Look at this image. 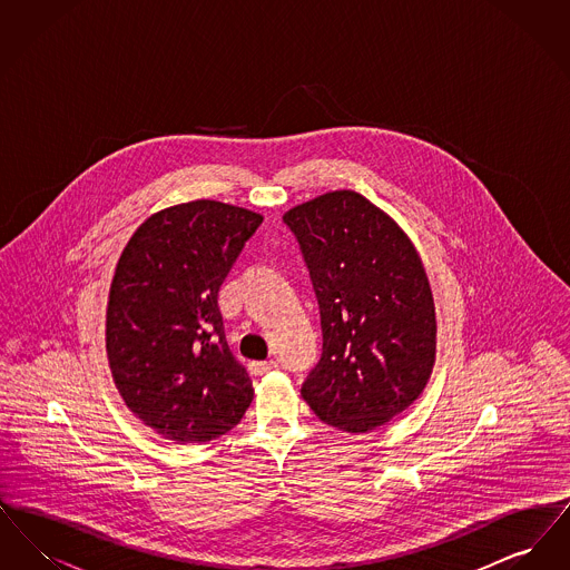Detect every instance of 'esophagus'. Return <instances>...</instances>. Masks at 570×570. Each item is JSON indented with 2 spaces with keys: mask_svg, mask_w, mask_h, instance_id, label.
<instances>
[{
  "mask_svg": "<svg viewBox=\"0 0 570 570\" xmlns=\"http://www.w3.org/2000/svg\"><path fill=\"white\" fill-rule=\"evenodd\" d=\"M275 367H277L275 361H252V363H249V372H252L254 376H263V374L272 372Z\"/></svg>",
  "mask_w": 570,
  "mask_h": 570,
  "instance_id": "1",
  "label": "esophagus"
}]
</instances>
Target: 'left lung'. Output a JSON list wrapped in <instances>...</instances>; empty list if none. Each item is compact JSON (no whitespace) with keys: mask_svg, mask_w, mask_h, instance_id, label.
Wrapping results in <instances>:
<instances>
[{"mask_svg":"<svg viewBox=\"0 0 570 570\" xmlns=\"http://www.w3.org/2000/svg\"><path fill=\"white\" fill-rule=\"evenodd\" d=\"M321 305L323 356L301 386L326 425L367 434L423 393L435 363V305L402 226L363 194L288 209Z\"/></svg>","mask_w":570,"mask_h":570,"instance_id":"8db88e82","label":"left lung"}]
</instances>
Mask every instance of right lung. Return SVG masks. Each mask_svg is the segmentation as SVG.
I'll return each mask as SVG.
<instances>
[{
    "mask_svg": "<svg viewBox=\"0 0 570 570\" xmlns=\"http://www.w3.org/2000/svg\"><path fill=\"white\" fill-rule=\"evenodd\" d=\"M263 216L190 200L147 217L124 247L107 303L112 382L136 419L175 444L230 432L254 400L224 337L217 291Z\"/></svg>",
    "mask_w": 570,
    "mask_h": 570,
    "instance_id": "right-lung-1",
    "label": "right lung"
}]
</instances>
